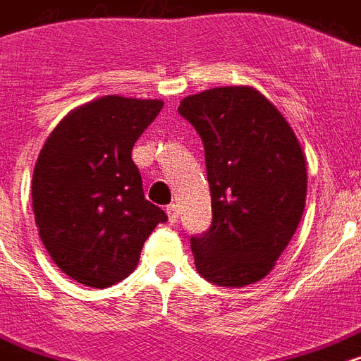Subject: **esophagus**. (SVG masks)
I'll return each instance as SVG.
<instances>
[{"instance_id": "esophagus-1", "label": "esophagus", "mask_w": 361, "mask_h": 361, "mask_svg": "<svg viewBox=\"0 0 361 361\" xmlns=\"http://www.w3.org/2000/svg\"><path fill=\"white\" fill-rule=\"evenodd\" d=\"M166 214H168V220L172 221H178V214H180V212H178V204H168L166 207Z\"/></svg>"}]
</instances>
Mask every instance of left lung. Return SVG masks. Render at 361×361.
I'll return each mask as SVG.
<instances>
[{"mask_svg":"<svg viewBox=\"0 0 361 361\" xmlns=\"http://www.w3.org/2000/svg\"><path fill=\"white\" fill-rule=\"evenodd\" d=\"M178 113L201 135L212 226L191 237L207 281L245 287L276 266L306 204V159L289 122L250 85L189 95Z\"/></svg>","mask_w":361,"mask_h":361,"instance_id":"left-lung-1","label":"left lung"}]
</instances>
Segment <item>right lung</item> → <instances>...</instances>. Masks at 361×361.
I'll return each mask as SVG.
<instances>
[{"mask_svg":"<svg viewBox=\"0 0 361 361\" xmlns=\"http://www.w3.org/2000/svg\"><path fill=\"white\" fill-rule=\"evenodd\" d=\"M160 99L105 95L74 109L39 151L32 208L44 247L74 281L105 289L140 262L168 220L147 201L132 149L162 109Z\"/></svg>","mask_w":361,"mask_h":361,"instance_id":"1","label":"right lung"}]
</instances>
